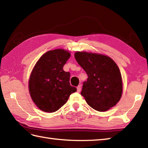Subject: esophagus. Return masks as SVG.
Segmentation results:
<instances>
[{
  "mask_svg": "<svg viewBox=\"0 0 148 148\" xmlns=\"http://www.w3.org/2000/svg\"><path fill=\"white\" fill-rule=\"evenodd\" d=\"M81 90V85H79L77 87V92H80Z\"/></svg>",
  "mask_w": 148,
  "mask_h": 148,
  "instance_id": "34e87169",
  "label": "esophagus"
}]
</instances>
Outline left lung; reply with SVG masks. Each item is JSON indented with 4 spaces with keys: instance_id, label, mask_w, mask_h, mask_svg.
Wrapping results in <instances>:
<instances>
[{
    "instance_id": "8db88e82",
    "label": "left lung",
    "mask_w": 148,
    "mask_h": 148,
    "mask_svg": "<svg viewBox=\"0 0 148 148\" xmlns=\"http://www.w3.org/2000/svg\"><path fill=\"white\" fill-rule=\"evenodd\" d=\"M74 56L88 75L81 93L88 104L100 112L114 106L121 99L123 88L121 72L116 63L96 53L78 51Z\"/></svg>"
}]
</instances>
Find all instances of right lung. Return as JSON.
Returning <instances> with one entry per match:
<instances>
[{
	"mask_svg": "<svg viewBox=\"0 0 148 148\" xmlns=\"http://www.w3.org/2000/svg\"><path fill=\"white\" fill-rule=\"evenodd\" d=\"M70 56L64 49L51 50L34 66L29 79V92L34 102L43 111H56L77 91L69 82L71 74L63 69Z\"/></svg>",
	"mask_w": 148,
	"mask_h": 148,
	"instance_id": "add662e5",
	"label": "right lung"
}]
</instances>
